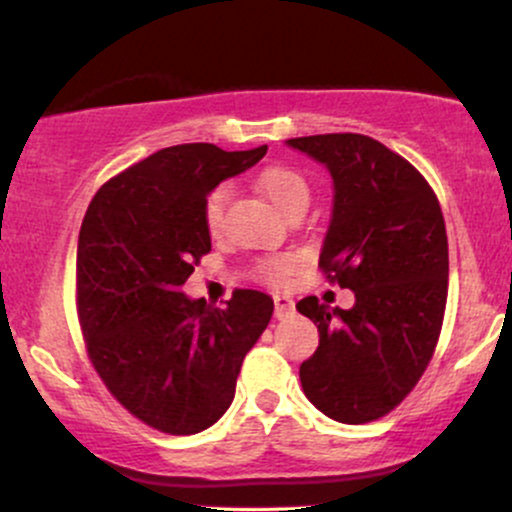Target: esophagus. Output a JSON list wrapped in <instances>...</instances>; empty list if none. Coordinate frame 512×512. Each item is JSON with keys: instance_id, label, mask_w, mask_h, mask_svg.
Segmentation results:
<instances>
[{"instance_id": "1", "label": "esophagus", "mask_w": 512, "mask_h": 512, "mask_svg": "<svg viewBox=\"0 0 512 512\" xmlns=\"http://www.w3.org/2000/svg\"><path fill=\"white\" fill-rule=\"evenodd\" d=\"M293 313V298L284 296V293H276L274 296V315L279 317H289Z\"/></svg>"}]
</instances>
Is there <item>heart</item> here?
I'll return each mask as SVG.
<instances>
[{
  "mask_svg": "<svg viewBox=\"0 0 512 512\" xmlns=\"http://www.w3.org/2000/svg\"><path fill=\"white\" fill-rule=\"evenodd\" d=\"M257 187L269 202L274 204L281 214L289 219L293 214H305L310 204V185L298 170L286 168V166H272L264 168L257 175ZM228 202V187L219 185L209 192L204 199V223L211 233H216L223 223V211H226ZM293 269H296V257H274L262 264L260 274L269 281H281L286 279Z\"/></svg>",
  "mask_w": 512,
  "mask_h": 512,
  "instance_id": "1",
  "label": "heart"
}]
</instances>
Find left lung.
Instances as JSON below:
<instances>
[{
    "instance_id": "1",
    "label": "left lung",
    "mask_w": 512,
    "mask_h": 512,
    "mask_svg": "<svg viewBox=\"0 0 512 512\" xmlns=\"http://www.w3.org/2000/svg\"><path fill=\"white\" fill-rule=\"evenodd\" d=\"M286 144L330 170L320 267L356 298L349 310L315 296L296 303L320 332L301 385L325 416L366 424L409 395L436 349L448 301L443 211L419 170L375 139L315 134Z\"/></svg>"
}]
</instances>
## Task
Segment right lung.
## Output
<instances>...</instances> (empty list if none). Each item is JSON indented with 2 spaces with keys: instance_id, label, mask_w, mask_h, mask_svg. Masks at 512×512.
I'll return each instance as SVG.
<instances>
[{
  "instance_id": "1",
  "label": "right lung",
  "mask_w": 512,
  "mask_h": 512,
  "mask_svg": "<svg viewBox=\"0 0 512 512\" xmlns=\"http://www.w3.org/2000/svg\"><path fill=\"white\" fill-rule=\"evenodd\" d=\"M264 154L168 146L105 182L81 223L76 305L88 356L122 407L170 436L226 414L243 358L272 320L262 291L238 289L226 308L182 293L211 250L204 199Z\"/></svg>"
}]
</instances>
